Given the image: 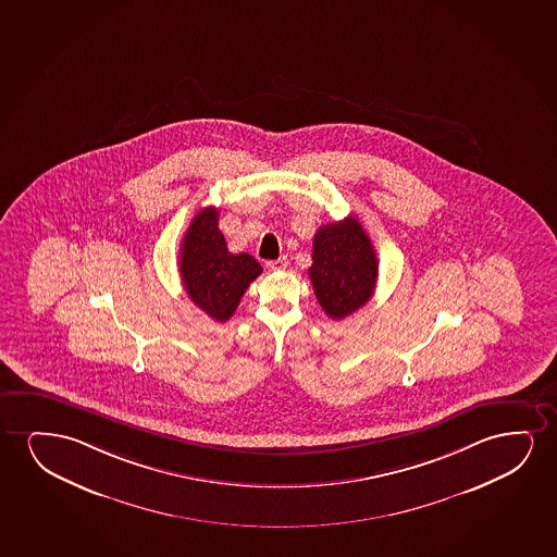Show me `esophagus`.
Returning a JSON list of instances; mask_svg holds the SVG:
<instances>
[{
  "instance_id": "esophagus-1",
  "label": "esophagus",
  "mask_w": 557,
  "mask_h": 557,
  "mask_svg": "<svg viewBox=\"0 0 557 557\" xmlns=\"http://www.w3.org/2000/svg\"><path fill=\"white\" fill-rule=\"evenodd\" d=\"M287 264H289V259H287L285 255L280 257V259L270 260V262H267V267L270 268V270H285Z\"/></svg>"
}]
</instances>
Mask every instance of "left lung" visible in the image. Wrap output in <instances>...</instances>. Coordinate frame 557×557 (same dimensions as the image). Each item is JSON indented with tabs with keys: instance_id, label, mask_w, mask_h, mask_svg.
Listing matches in <instances>:
<instances>
[{
	"instance_id": "1",
	"label": "left lung",
	"mask_w": 557,
	"mask_h": 557,
	"mask_svg": "<svg viewBox=\"0 0 557 557\" xmlns=\"http://www.w3.org/2000/svg\"><path fill=\"white\" fill-rule=\"evenodd\" d=\"M312 260L308 275L329 318L344 320L373 297L379 262L358 219L321 226L313 236Z\"/></svg>"
}]
</instances>
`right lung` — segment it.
I'll return each instance as SVG.
<instances>
[{
  "label": "right lung",
  "instance_id": "add662e5",
  "mask_svg": "<svg viewBox=\"0 0 557 557\" xmlns=\"http://www.w3.org/2000/svg\"><path fill=\"white\" fill-rule=\"evenodd\" d=\"M260 272L251 255L228 251L219 230V209L206 207L194 216L181 244V277L191 302L211 320H230Z\"/></svg>",
  "mask_w": 557,
  "mask_h": 557
}]
</instances>
